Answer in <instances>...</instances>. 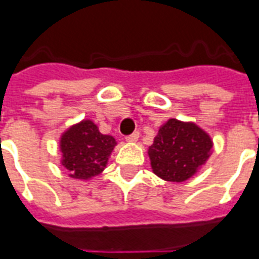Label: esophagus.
<instances>
[{
	"mask_svg": "<svg viewBox=\"0 0 259 259\" xmlns=\"http://www.w3.org/2000/svg\"><path fill=\"white\" fill-rule=\"evenodd\" d=\"M138 137H140V133H138V132H134V133L126 136V141H127V143H136L138 140Z\"/></svg>",
	"mask_w": 259,
	"mask_h": 259,
	"instance_id": "obj_1",
	"label": "esophagus"
}]
</instances>
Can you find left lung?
I'll use <instances>...</instances> for the list:
<instances>
[{"label":"left lung","mask_w":259,"mask_h":259,"mask_svg":"<svg viewBox=\"0 0 259 259\" xmlns=\"http://www.w3.org/2000/svg\"><path fill=\"white\" fill-rule=\"evenodd\" d=\"M213 143L195 123L169 119L159 129L148 155L153 172L168 182H183L208 160Z\"/></svg>","instance_id":"8db88e82"}]
</instances>
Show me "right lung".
<instances>
[{
	"instance_id": "obj_1",
	"label": "right lung",
	"mask_w": 259,
	"mask_h": 259,
	"mask_svg": "<svg viewBox=\"0 0 259 259\" xmlns=\"http://www.w3.org/2000/svg\"><path fill=\"white\" fill-rule=\"evenodd\" d=\"M62 165L74 179H90L99 175L107 164L116 145L115 138L99 132L92 121L72 126L61 137Z\"/></svg>"
}]
</instances>
